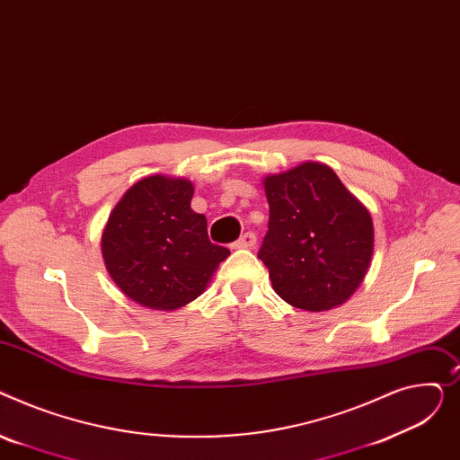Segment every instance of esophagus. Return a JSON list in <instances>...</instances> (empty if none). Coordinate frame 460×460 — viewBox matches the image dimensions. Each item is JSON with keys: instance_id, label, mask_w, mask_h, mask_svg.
Segmentation results:
<instances>
[{"instance_id": "34e87169", "label": "esophagus", "mask_w": 460, "mask_h": 460, "mask_svg": "<svg viewBox=\"0 0 460 460\" xmlns=\"http://www.w3.org/2000/svg\"><path fill=\"white\" fill-rule=\"evenodd\" d=\"M254 245H256V234L245 232L234 243V249H252Z\"/></svg>"}]
</instances>
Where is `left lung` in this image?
<instances>
[{"label":"left lung","mask_w":460,"mask_h":460,"mask_svg":"<svg viewBox=\"0 0 460 460\" xmlns=\"http://www.w3.org/2000/svg\"><path fill=\"white\" fill-rule=\"evenodd\" d=\"M269 230L258 258L282 299L308 312L345 303L373 256L369 211L323 164L267 176Z\"/></svg>","instance_id":"8db88e82"}]
</instances>
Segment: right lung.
Returning a JSON list of instances; mask_svg holds the SVG:
<instances>
[{"label":"right lung","instance_id":"right-lung-1","mask_svg":"<svg viewBox=\"0 0 460 460\" xmlns=\"http://www.w3.org/2000/svg\"><path fill=\"white\" fill-rule=\"evenodd\" d=\"M193 183L148 176L115 206L102 235L107 271L129 299L176 310L204 291L230 254L208 237L204 215L191 209Z\"/></svg>","mask_w":460,"mask_h":460}]
</instances>
